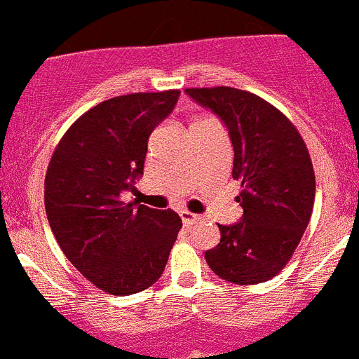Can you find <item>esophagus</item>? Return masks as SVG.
Masks as SVG:
<instances>
[{
	"label": "esophagus",
	"mask_w": 359,
	"mask_h": 359,
	"mask_svg": "<svg viewBox=\"0 0 359 359\" xmlns=\"http://www.w3.org/2000/svg\"><path fill=\"white\" fill-rule=\"evenodd\" d=\"M180 217H182L183 224H185V226H192V224H196L197 220L201 219V217H199V215H196V213L187 212V210H182V212H180Z\"/></svg>",
	"instance_id": "esophagus-1"
}]
</instances>
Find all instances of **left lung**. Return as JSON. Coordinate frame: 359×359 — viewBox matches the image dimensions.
Listing matches in <instances>:
<instances>
[{
  "mask_svg": "<svg viewBox=\"0 0 359 359\" xmlns=\"http://www.w3.org/2000/svg\"><path fill=\"white\" fill-rule=\"evenodd\" d=\"M228 128L233 180L244 213L219 224L220 242L205 252L219 278L238 285L269 281L281 271L306 231L315 201V172L306 144L276 107L231 87L187 88Z\"/></svg>",
  "mask_w": 359,
  "mask_h": 359,
  "instance_id": "8db88e82",
  "label": "left lung"
}]
</instances>
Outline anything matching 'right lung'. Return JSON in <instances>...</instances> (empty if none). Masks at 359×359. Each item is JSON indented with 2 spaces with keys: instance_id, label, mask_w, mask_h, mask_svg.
<instances>
[{
  "instance_id": "obj_1",
  "label": "right lung",
  "mask_w": 359,
  "mask_h": 359,
  "mask_svg": "<svg viewBox=\"0 0 359 359\" xmlns=\"http://www.w3.org/2000/svg\"><path fill=\"white\" fill-rule=\"evenodd\" d=\"M182 92H139L85 111L53 153L44 205L69 262L101 290L131 295L162 276L182 229L172 210L121 201L144 174L147 140Z\"/></svg>"
}]
</instances>
